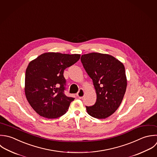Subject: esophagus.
Here are the masks:
<instances>
[{"mask_svg":"<svg viewBox=\"0 0 157 157\" xmlns=\"http://www.w3.org/2000/svg\"><path fill=\"white\" fill-rule=\"evenodd\" d=\"M84 95H85V91L84 90V89H80L79 92H78V93L77 94V96L78 97V98L81 99V98H82L84 97Z\"/></svg>","mask_w":157,"mask_h":157,"instance_id":"obj_1","label":"esophagus"}]
</instances>
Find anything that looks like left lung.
Here are the masks:
<instances>
[{
	"instance_id": "left-lung-1",
	"label": "left lung",
	"mask_w": 157,
	"mask_h": 157,
	"mask_svg": "<svg viewBox=\"0 0 157 157\" xmlns=\"http://www.w3.org/2000/svg\"><path fill=\"white\" fill-rule=\"evenodd\" d=\"M81 60L97 94L95 105L86 106L87 112L93 117L106 119L114 113L124 98L127 86L124 65L114 57L98 52L83 54Z\"/></svg>"
}]
</instances>
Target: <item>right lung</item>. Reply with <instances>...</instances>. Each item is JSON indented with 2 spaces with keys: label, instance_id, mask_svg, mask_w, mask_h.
<instances>
[{
  "label": "right lung",
  "instance_id": "obj_1",
  "mask_svg": "<svg viewBox=\"0 0 157 157\" xmlns=\"http://www.w3.org/2000/svg\"><path fill=\"white\" fill-rule=\"evenodd\" d=\"M80 54L45 52L28 65L25 76V95L40 116L55 119L65 114L74 98L64 94V70L75 64Z\"/></svg>",
  "mask_w": 157,
  "mask_h": 157
}]
</instances>
